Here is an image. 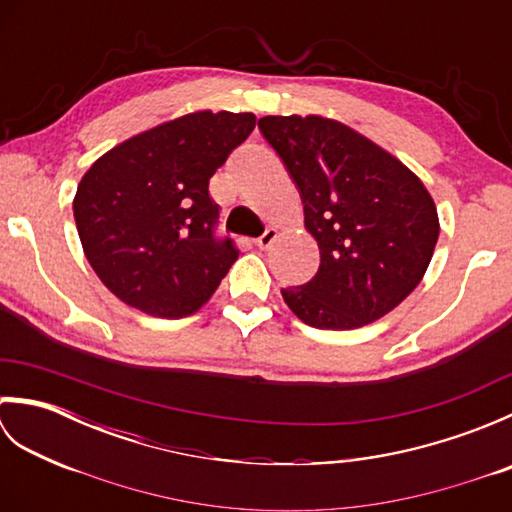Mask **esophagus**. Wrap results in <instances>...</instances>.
<instances>
[{"label":"esophagus","mask_w":512,"mask_h":512,"mask_svg":"<svg viewBox=\"0 0 512 512\" xmlns=\"http://www.w3.org/2000/svg\"><path fill=\"white\" fill-rule=\"evenodd\" d=\"M275 239H277V231H275V228H266V231H264V235H262V237H259L255 244H257L259 248H262V250H266V248H270V244H273V242H275Z\"/></svg>","instance_id":"1"}]
</instances>
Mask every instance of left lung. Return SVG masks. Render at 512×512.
<instances>
[{"mask_svg":"<svg viewBox=\"0 0 512 512\" xmlns=\"http://www.w3.org/2000/svg\"><path fill=\"white\" fill-rule=\"evenodd\" d=\"M259 132L301 191L321 266L281 288L288 308L319 330H354L394 310L420 284L440 235L416 173L372 140L323 116H264Z\"/></svg>","mask_w":512,"mask_h":512,"instance_id":"left-lung-1","label":"left lung"}]
</instances>
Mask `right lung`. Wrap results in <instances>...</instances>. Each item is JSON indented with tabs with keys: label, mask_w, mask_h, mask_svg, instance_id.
Segmentation results:
<instances>
[{
	"label": "right lung",
	"mask_w": 512,
	"mask_h": 512,
	"mask_svg": "<svg viewBox=\"0 0 512 512\" xmlns=\"http://www.w3.org/2000/svg\"><path fill=\"white\" fill-rule=\"evenodd\" d=\"M255 129V114L193 112L107 151L74 195V222L94 273L140 312L200 310L235 264L217 237L209 180Z\"/></svg>",
	"instance_id": "add662e5"
}]
</instances>
